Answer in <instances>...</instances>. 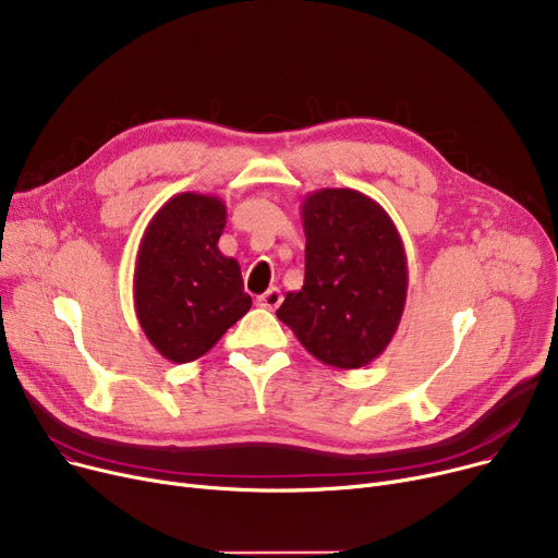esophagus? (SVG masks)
I'll list each match as a JSON object with an SVG mask.
<instances>
[{"label": "esophagus", "mask_w": 558, "mask_h": 558, "mask_svg": "<svg viewBox=\"0 0 558 558\" xmlns=\"http://www.w3.org/2000/svg\"><path fill=\"white\" fill-rule=\"evenodd\" d=\"M282 303V294L278 287H269L262 296H257V305L266 307V310H276Z\"/></svg>", "instance_id": "34e87169"}]
</instances>
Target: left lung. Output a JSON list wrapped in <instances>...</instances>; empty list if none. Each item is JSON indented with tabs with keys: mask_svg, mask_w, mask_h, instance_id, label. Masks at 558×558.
Wrapping results in <instances>:
<instances>
[{
	"mask_svg": "<svg viewBox=\"0 0 558 558\" xmlns=\"http://www.w3.org/2000/svg\"><path fill=\"white\" fill-rule=\"evenodd\" d=\"M305 280L278 319L310 355L335 369L376 360L399 328L408 259L395 221L355 189H319L301 203Z\"/></svg>",
	"mask_w": 558,
	"mask_h": 558,
	"instance_id": "1",
	"label": "left lung"
}]
</instances>
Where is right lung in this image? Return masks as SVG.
<instances>
[{
  "mask_svg": "<svg viewBox=\"0 0 558 558\" xmlns=\"http://www.w3.org/2000/svg\"><path fill=\"white\" fill-rule=\"evenodd\" d=\"M226 203L178 193L145 228L134 264V310L150 344L171 362L198 360L251 310L239 262L219 251Z\"/></svg>",
  "mask_w": 558,
  "mask_h": 558,
  "instance_id": "add662e5",
  "label": "right lung"
}]
</instances>
